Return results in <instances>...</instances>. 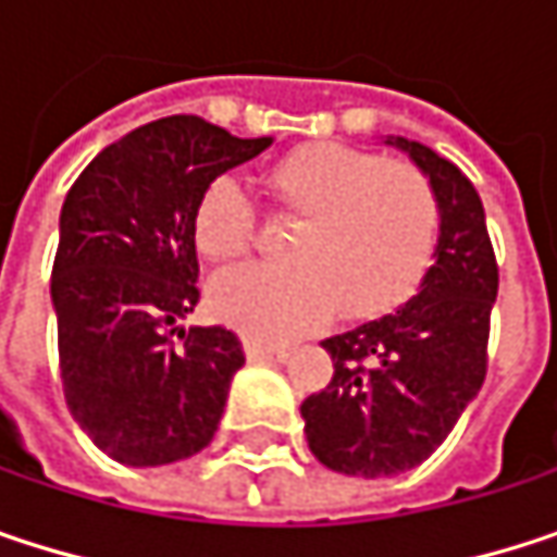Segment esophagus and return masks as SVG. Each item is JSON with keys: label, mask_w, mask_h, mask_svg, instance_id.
I'll list each match as a JSON object with an SVG mask.
<instances>
[{"label": "esophagus", "mask_w": 557, "mask_h": 557, "mask_svg": "<svg viewBox=\"0 0 557 557\" xmlns=\"http://www.w3.org/2000/svg\"><path fill=\"white\" fill-rule=\"evenodd\" d=\"M245 355H248V361H268V358H286V348L283 345L258 342V338H248L245 342Z\"/></svg>", "instance_id": "1"}]
</instances>
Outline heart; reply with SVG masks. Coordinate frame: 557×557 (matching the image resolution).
I'll use <instances>...</instances> for the list:
<instances>
[{
    "label": "heart",
    "mask_w": 557,
    "mask_h": 557,
    "mask_svg": "<svg viewBox=\"0 0 557 557\" xmlns=\"http://www.w3.org/2000/svg\"><path fill=\"white\" fill-rule=\"evenodd\" d=\"M264 186L302 225L289 242V268L248 264L212 280V312L245 335L296 338L338 306L351 319L384 315L429 274L438 245V202L419 170L315 141L271 164ZM193 242L212 264L238 261L248 251L251 209L235 180L219 176L202 189Z\"/></svg>",
    "instance_id": "heart-1"
}]
</instances>
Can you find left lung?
Returning <instances> with one entry per match:
<instances>
[{
	"mask_svg": "<svg viewBox=\"0 0 557 557\" xmlns=\"http://www.w3.org/2000/svg\"><path fill=\"white\" fill-rule=\"evenodd\" d=\"M429 176L438 245L419 293L396 312L332 335L335 374L302 399L309 451L351 478H393L422 465L487 377L497 258L478 189L451 161L387 138Z\"/></svg>",
	"mask_w": 557,
	"mask_h": 557,
	"instance_id": "8db88e82",
	"label": "left lung"
}]
</instances>
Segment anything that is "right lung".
<instances>
[{"mask_svg":"<svg viewBox=\"0 0 557 557\" xmlns=\"http://www.w3.org/2000/svg\"><path fill=\"white\" fill-rule=\"evenodd\" d=\"M271 141L199 115L158 119L99 151L63 199L51 271L60 381L79 429L119 465L183 461L219 429L245 351L222 325L176 329L199 302L193 212L219 173Z\"/></svg>","mask_w":557,"mask_h":557,"instance_id":"obj_1","label":"right lung"}]
</instances>
